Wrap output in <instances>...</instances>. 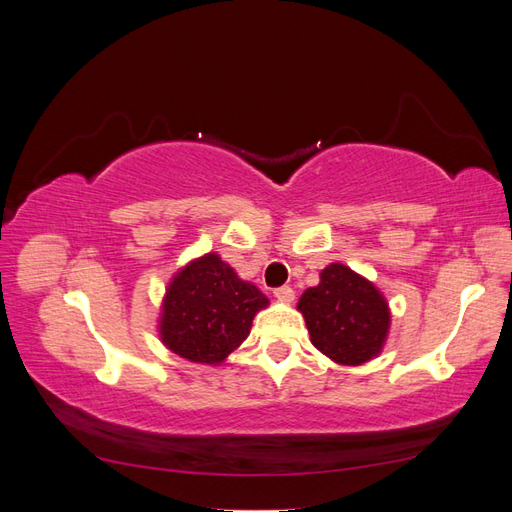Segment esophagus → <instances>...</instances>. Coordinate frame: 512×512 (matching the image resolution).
Here are the masks:
<instances>
[{
	"label": "esophagus",
	"instance_id": "1",
	"mask_svg": "<svg viewBox=\"0 0 512 512\" xmlns=\"http://www.w3.org/2000/svg\"><path fill=\"white\" fill-rule=\"evenodd\" d=\"M275 299L282 301V303H292L294 301V290L290 286H282V288H275Z\"/></svg>",
	"mask_w": 512,
	"mask_h": 512
}]
</instances>
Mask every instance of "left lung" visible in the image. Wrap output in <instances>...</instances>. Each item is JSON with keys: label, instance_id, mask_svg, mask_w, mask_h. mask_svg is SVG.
Instances as JSON below:
<instances>
[{"label": "left lung", "instance_id": "obj_1", "mask_svg": "<svg viewBox=\"0 0 512 512\" xmlns=\"http://www.w3.org/2000/svg\"><path fill=\"white\" fill-rule=\"evenodd\" d=\"M312 344L339 365H363L380 354L391 327L382 292L342 262L320 273L299 299Z\"/></svg>", "mask_w": 512, "mask_h": 512}]
</instances>
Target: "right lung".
<instances>
[{
    "label": "right lung",
    "instance_id": "obj_1",
    "mask_svg": "<svg viewBox=\"0 0 512 512\" xmlns=\"http://www.w3.org/2000/svg\"><path fill=\"white\" fill-rule=\"evenodd\" d=\"M269 299L218 254L188 262L170 280L160 314L162 344L192 363L220 365L250 335Z\"/></svg>",
    "mask_w": 512,
    "mask_h": 512
}]
</instances>
